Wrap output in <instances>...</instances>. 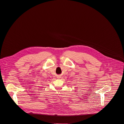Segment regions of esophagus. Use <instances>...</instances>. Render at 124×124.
Here are the masks:
<instances>
[{"instance_id": "1", "label": "esophagus", "mask_w": 124, "mask_h": 124, "mask_svg": "<svg viewBox=\"0 0 124 124\" xmlns=\"http://www.w3.org/2000/svg\"><path fill=\"white\" fill-rule=\"evenodd\" d=\"M60 76H59V77H58V78H60Z\"/></svg>"}]
</instances>
